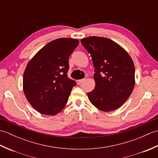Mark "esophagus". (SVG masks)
Masks as SVG:
<instances>
[{
	"instance_id": "esophagus-1",
	"label": "esophagus",
	"mask_w": 158,
	"mask_h": 158,
	"mask_svg": "<svg viewBox=\"0 0 158 158\" xmlns=\"http://www.w3.org/2000/svg\"><path fill=\"white\" fill-rule=\"evenodd\" d=\"M84 80H85V79H79V80H77V84H81V83L83 82V81H84Z\"/></svg>"
}]
</instances>
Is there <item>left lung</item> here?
<instances>
[{
  "mask_svg": "<svg viewBox=\"0 0 158 158\" xmlns=\"http://www.w3.org/2000/svg\"><path fill=\"white\" fill-rule=\"evenodd\" d=\"M81 43L92 57L95 88L87 93L97 109L109 112L119 108L132 94L135 84V69L125 49L112 40L89 36Z\"/></svg>",
  "mask_w": 158,
  "mask_h": 158,
  "instance_id": "1",
  "label": "left lung"
}]
</instances>
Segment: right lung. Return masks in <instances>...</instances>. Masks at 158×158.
<instances>
[{"mask_svg":"<svg viewBox=\"0 0 158 158\" xmlns=\"http://www.w3.org/2000/svg\"><path fill=\"white\" fill-rule=\"evenodd\" d=\"M79 43L70 38L53 40L28 62L23 73V92L39 113L55 115L66 105L70 92L77 85L67 76L69 58Z\"/></svg>","mask_w":158,"mask_h":158,"instance_id":"add662e5","label":"right lung"}]
</instances>
